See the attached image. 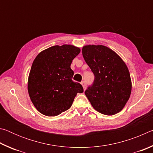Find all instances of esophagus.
<instances>
[{
	"label": "esophagus",
	"mask_w": 153,
	"mask_h": 153,
	"mask_svg": "<svg viewBox=\"0 0 153 153\" xmlns=\"http://www.w3.org/2000/svg\"><path fill=\"white\" fill-rule=\"evenodd\" d=\"M81 84L82 85L83 88H84V90H86V82H85V81H82V82H81Z\"/></svg>",
	"instance_id": "1"
}]
</instances>
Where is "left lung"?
<instances>
[{
	"mask_svg": "<svg viewBox=\"0 0 153 153\" xmlns=\"http://www.w3.org/2000/svg\"><path fill=\"white\" fill-rule=\"evenodd\" d=\"M82 55L94 75L85 94L98 112L113 115L123 109L131 91L128 67L111 48L102 45L83 46Z\"/></svg>",
	"mask_w": 153,
	"mask_h": 153,
	"instance_id": "1",
	"label": "left lung"
}]
</instances>
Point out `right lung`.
<instances>
[{
	"label": "right lung",
	"mask_w": 153,
	"mask_h": 153,
	"mask_svg": "<svg viewBox=\"0 0 153 153\" xmlns=\"http://www.w3.org/2000/svg\"><path fill=\"white\" fill-rule=\"evenodd\" d=\"M80 53L70 45L53 46L42 51L33 61L28 77L27 90L33 105L40 113L54 117L71 107L77 93L84 92L72 80L71 64Z\"/></svg>",
	"instance_id": "obj_1"
}]
</instances>
